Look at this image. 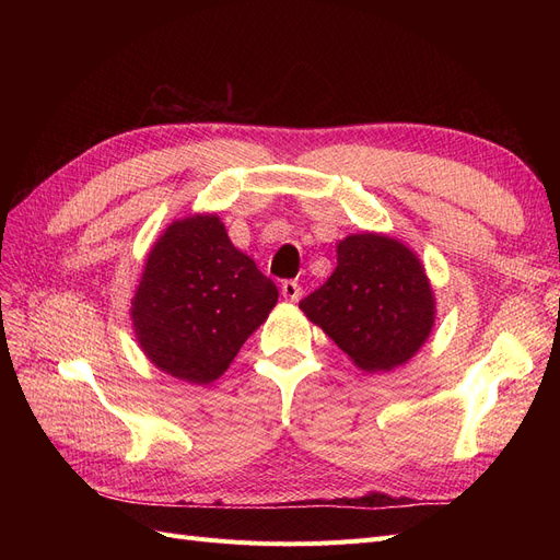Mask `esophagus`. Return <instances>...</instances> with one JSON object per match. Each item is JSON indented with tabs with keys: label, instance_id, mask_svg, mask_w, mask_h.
<instances>
[{
	"label": "esophagus",
	"instance_id": "obj_1",
	"mask_svg": "<svg viewBox=\"0 0 560 560\" xmlns=\"http://www.w3.org/2000/svg\"><path fill=\"white\" fill-rule=\"evenodd\" d=\"M280 292H282V296H284L287 301H299L301 294H303L301 284H299L296 280H284V282L280 284Z\"/></svg>",
	"mask_w": 560,
	"mask_h": 560
}]
</instances>
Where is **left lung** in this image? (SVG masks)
I'll return each instance as SVG.
<instances>
[{"label": "left lung", "mask_w": 560, "mask_h": 560, "mask_svg": "<svg viewBox=\"0 0 560 560\" xmlns=\"http://www.w3.org/2000/svg\"><path fill=\"white\" fill-rule=\"evenodd\" d=\"M329 280L299 303L364 371H389L428 341L434 296L416 254L376 233L338 243Z\"/></svg>", "instance_id": "8db88e82"}]
</instances>
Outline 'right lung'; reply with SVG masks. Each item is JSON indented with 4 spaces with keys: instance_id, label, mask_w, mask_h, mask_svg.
Returning <instances> with one entry per match:
<instances>
[{
    "instance_id": "1",
    "label": "right lung",
    "mask_w": 560,
    "mask_h": 560,
    "mask_svg": "<svg viewBox=\"0 0 560 560\" xmlns=\"http://www.w3.org/2000/svg\"><path fill=\"white\" fill-rule=\"evenodd\" d=\"M276 303V282L233 247L219 217L196 214L167 226L149 252L130 313L151 362L206 385L224 374Z\"/></svg>"
}]
</instances>
